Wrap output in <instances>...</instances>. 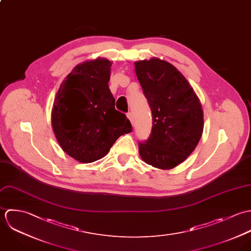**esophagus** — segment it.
<instances>
[{"mask_svg":"<svg viewBox=\"0 0 251 251\" xmlns=\"http://www.w3.org/2000/svg\"><path fill=\"white\" fill-rule=\"evenodd\" d=\"M127 117L129 118V120H130V122L133 124L134 123V118H133V114L131 113V112H128L127 113Z\"/></svg>","mask_w":251,"mask_h":251,"instance_id":"34e87169","label":"esophagus"}]
</instances>
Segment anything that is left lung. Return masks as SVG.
<instances>
[{
    "label": "left lung",
    "mask_w": 251,
    "mask_h": 251,
    "mask_svg": "<svg viewBox=\"0 0 251 251\" xmlns=\"http://www.w3.org/2000/svg\"><path fill=\"white\" fill-rule=\"evenodd\" d=\"M135 72L152 113L150 138L139 143L142 159L170 170L197 147L203 129L200 100L176 67L159 58L135 62Z\"/></svg>",
    "instance_id": "left-lung-1"
}]
</instances>
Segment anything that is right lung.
<instances>
[{"label": "right lung", "mask_w": 251, "mask_h": 251, "mask_svg": "<svg viewBox=\"0 0 251 251\" xmlns=\"http://www.w3.org/2000/svg\"><path fill=\"white\" fill-rule=\"evenodd\" d=\"M110 67L103 58L75 66L54 99L51 123L57 142L80 163L102 158L120 136L132 132L129 119L115 109L107 84Z\"/></svg>", "instance_id": "1"}]
</instances>
